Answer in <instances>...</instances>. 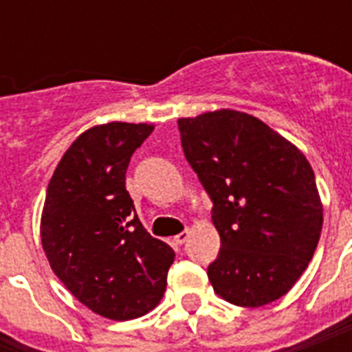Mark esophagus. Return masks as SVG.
Listing matches in <instances>:
<instances>
[{
  "instance_id": "1",
  "label": "esophagus",
  "mask_w": 352,
  "mask_h": 352,
  "mask_svg": "<svg viewBox=\"0 0 352 352\" xmlns=\"http://www.w3.org/2000/svg\"><path fill=\"white\" fill-rule=\"evenodd\" d=\"M188 237H190V232H188V230L181 232V234L173 237V245H177V246L184 245V243H186V241H188Z\"/></svg>"
}]
</instances>
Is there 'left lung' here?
Listing matches in <instances>:
<instances>
[{"instance_id":"obj_1","label":"left lung","mask_w":352,"mask_h":352,"mask_svg":"<svg viewBox=\"0 0 352 352\" xmlns=\"http://www.w3.org/2000/svg\"><path fill=\"white\" fill-rule=\"evenodd\" d=\"M177 124L221 235L210 283L239 307L279 300L309 267L322 234L323 208L309 160L246 113L221 109Z\"/></svg>"}]
</instances>
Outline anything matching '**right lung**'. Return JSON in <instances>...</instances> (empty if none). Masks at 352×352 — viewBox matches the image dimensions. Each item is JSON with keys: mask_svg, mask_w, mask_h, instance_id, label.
<instances>
[{"mask_svg": "<svg viewBox=\"0 0 352 352\" xmlns=\"http://www.w3.org/2000/svg\"><path fill=\"white\" fill-rule=\"evenodd\" d=\"M153 126L111 122L82 133L52 173L41 245L71 294L109 320L144 316L164 296L175 252L138 221L126 190L135 149Z\"/></svg>", "mask_w": 352, "mask_h": 352, "instance_id": "right-lung-1", "label": "right lung"}]
</instances>
